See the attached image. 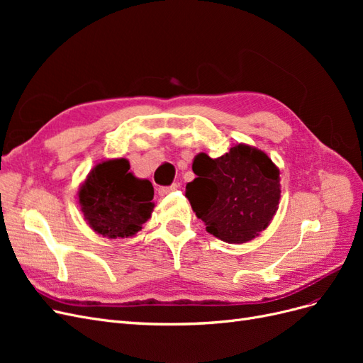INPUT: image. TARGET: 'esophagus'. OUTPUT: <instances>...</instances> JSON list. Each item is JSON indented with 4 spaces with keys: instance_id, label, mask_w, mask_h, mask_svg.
<instances>
[{
    "instance_id": "1",
    "label": "esophagus",
    "mask_w": 363,
    "mask_h": 363,
    "mask_svg": "<svg viewBox=\"0 0 363 363\" xmlns=\"http://www.w3.org/2000/svg\"><path fill=\"white\" fill-rule=\"evenodd\" d=\"M177 189H179V184L177 183H174L171 186H162V188H159V195L164 196V195H168L169 192H174V191H177Z\"/></svg>"
}]
</instances>
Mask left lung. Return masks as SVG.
<instances>
[{
  "label": "left lung",
  "mask_w": 363,
  "mask_h": 363,
  "mask_svg": "<svg viewBox=\"0 0 363 363\" xmlns=\"http://www.w3.org/2000/svg\"><path fill=\"white\" fill-rule=\"evenodd\" d=\"M192 171L196 177L186 184V199L207 233L227 244L257 238L279 211L280 169L257 147L240 142L216 159L199 152Z\"/></svg>",
  "instance_id": "8db88e82"
}]
</instances>
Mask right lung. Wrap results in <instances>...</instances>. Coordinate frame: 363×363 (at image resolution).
I'll use <instances>...</instances> for the list:
<instances>
[{"label": "right lung", "instance_id": "obj_1", "mask_svg": "<svg viewBox=\"0 0 363 363\" xmlns=\"http://www.w3.org/2000/svg\"><path fill=\"white\" fill-rule=\"evenodd\" d=\"M155 188L130 171V162L104 159L86 175L77 192L84 221L107 239L135 236L155 211Z\"/></svg>", "mask_w": 363, "mask_h": 363}]
</instances>
